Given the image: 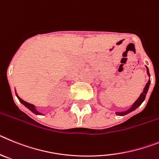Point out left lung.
<instances>
[{"instance_id": "1", "label": "left lung", "mask_w": 159, "mask_h": 159, "mask_svg": "<svg viewBox=\"0 0 159 159\" xmlns=\"http://www.w3.org/2000/svg\"><path fill=\"white\" fill-rule=\"evenodd\" d=\"M146 72H147V74H148V76L150 77V73H149L148 68H147V66H146ZM150 84V79H149L148 82L146 84V86L144 87V89H143V93H141V95L139 96V98L135 101L134 103V104L131 106V107L129 109V110H125V111H123V112H116V114L118 116H124V115H125V114H129V113L132 112V111H134V110H136V109H137L139 106H140L141 104H142V103L144 102L145 98H146V93H147V91H148V89H149Z\"/></svg>"}]
</instances>
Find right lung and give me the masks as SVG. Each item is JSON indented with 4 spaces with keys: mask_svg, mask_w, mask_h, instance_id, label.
<instances>
[{
    "mask_svg": "<svg viewBox=\"0 0 159 159\" xmlns=\"http://www.w3.org/2000/svg\"><path fill=\"white\" fill-rule=\"evenodd\" d=\"M16 97H17V98L19 99V101H20V102L22 103V104L24 105L25 106H26V107H27V108L29 109V110H31L32 112L34 113V114H38V115H41V113H40V112H38V110H36V107H35V106H34V105L33 104H30V103H29V102H25L24 100H22L21 98H20V97L18 96V95H17V93H16Z\"/></svg>",
    "mask_w": 159,
    "mask_h": 159,
    "instance_id": "obj_1",
    "label": "right lung"
}]
</instances>
